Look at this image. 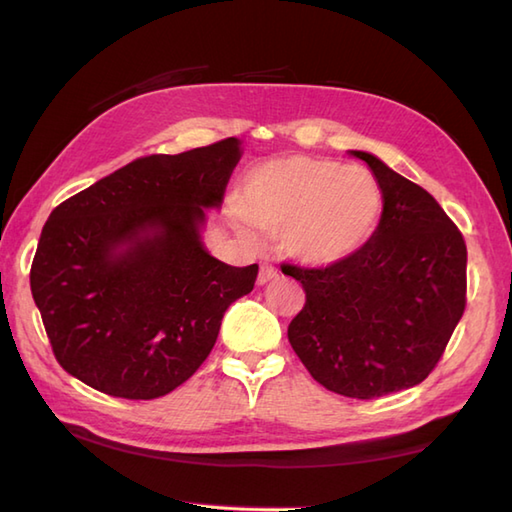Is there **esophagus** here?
<instances>
[{"mask_svg":"<svg viewBox=\"0 0 512 512\" xmlns=\"http://www.w3.org/2000/svg\"><path fill=\"white\" fill-rule=\"evenodd\" d=\"M277 277H279V270L273 264H262V268H259L257 284L264 286V284H268V281H275Z\"/></svg>","mask_w":512,"mask_h":512,"instance_id":"obj_1","label":"esophagus"}]
</instances>
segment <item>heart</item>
Wrapping results in <instances>:
<instances>
[{
    "label": "heart",
    "instance_id": "obj_1",
    "mask_svg": "<svg viewBox=\"0 0 512 512\" xmlns=\"http://www.w3.org/2000/svg\"><path fill=\"white\" fill-rule=\"evenodd\" d=\"M237 209L248 224L281 233L288 255L325 266L354 255L374 235L383 215V189L365 167L279 156L246 173Z\"/></svg>",
    "mask_w": 512,
    "mask_h": 512
}]
</instances>
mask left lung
Wrapping results in <instances>:
<instances>
[{
  "instance_id": "1",
  "label": "left lung",
  "mask_w": 512,
  "mask_h": 512,
  "mask_svg": "<svg viewBox=\"0 0 512 512\" xmlns=\"http://www.w3.org/2000/svg\"><path fill=\"white\" fill-rule=\"evenodd\" d=\"M383 189V215L354 255L328 266L281 264L306 290L288 325L310 376L347 398L372 400L420 385L466 308L460 228L416 182L365 151Z\"/></svg>"
}]
</instances>
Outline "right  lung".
<instances>
[{
	"mask_svg": "<svg viewBox=\"0 0 512 512\" xmlns=\"http://www.w3.org/2000/svg\"><path fill=\"white\" fill-rule=\"evenodd\" d=\"M239 156V140L224 138L138 158L50 213L30 290L65 372L127 400L160 398L198 372L259 270L200 242Z\"/></svg>",
	"mask_w": 512,
	"mask_h": 512,
	"instance_id": "1",
	"label": "right lung"
}]
</instances>
